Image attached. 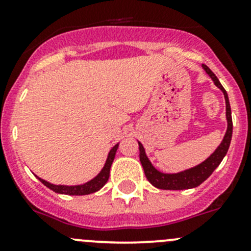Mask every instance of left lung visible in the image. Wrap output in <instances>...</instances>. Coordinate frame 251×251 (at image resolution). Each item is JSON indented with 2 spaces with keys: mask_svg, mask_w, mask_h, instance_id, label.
<instances>
[{
  "mask_svg": "<svg viewBox=\"0 0 251 251\" xmlns=\"http://www.w3.org/2000/svg\"><path fill=\"white\" fill-rule=\"evenodd\" d=\"M203 68L205 72L207 73V75L212 78L215 85L224 92L225 100H226V118L227 123H228L226 135H225L221 144L217 147L216 151H215L206 160L203 161L201 164H199V165H197L196 168H192L189 169V170L182 171V173L178 174H163L160 173V171L156 170V169L151 165L149 159L147 158L143 146L138 142V146H140V160L142 166H143L144 174H146L147 179H148L154 187H156V188L170 189V191H179V189H189L194 188V187H198L199 184L203 183L210 175L214 173V170L220 165V163H221L222 159L225 158V155H226L227 151H228L229 148L232 138V130H233V124H232L231 105H229L228 96H227V92L224 88V86L220 83L216 75H215L206 65L203 64Z\"/></svg>",
  "mask_w": 251,
  "mask_h": 251,
  "instance_id": "8db88e82",
  "label": "left lung"
}]
</instances>
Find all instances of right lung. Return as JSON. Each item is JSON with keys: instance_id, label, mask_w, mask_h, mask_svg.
Returning a JSON list of instances; mask_svg holds the SVG:
<instances>
[{"instance_id": "1", "label": "right lung", "mask_w": 251, "mask_h": 251, "mask_svg": "<svg viewBox=\"0 0 251 251\" xmlns=\"http://www.w3.org/2000/svg\"><path fill=\"white\" fill-rule=\"evenodd\" d=\"M119 144H115L113 148L110 149L109 154H108V159L105 161V165L104 168L102 169L100 174L95 177L91 181L86 182V183L80 184V186H57V184H52L50 182L45 181V179L37 178L45 184V186L48 187L50 189H52L53 192L55 193H60V194H68V196H86V194H91V193H95V192L100 191L105 183H107L108 178H109V173H110V166L113 164L114 158H115V153H116V149H118Z\"/></svg>"}]
</instances>
